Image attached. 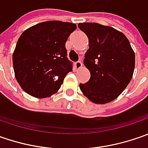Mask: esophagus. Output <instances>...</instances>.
Here are the masks:
<instances>
[{
	"instance_id": "1",
	"label": "esophagus",
	"mask_w": 148,
	"mask_h": 148,
	"mask_svg": "<svg viewBox=\"0 0 148 148\" xmlns=\"http://www.w3.org/2000/svg\"><path fill=\"white\" fill-rule=\"evenodd\" d=\"M75 66H76V68H77V69H80V68H82V61H77V62H76V63H75Z\"/></svg>"
}]
</instances>
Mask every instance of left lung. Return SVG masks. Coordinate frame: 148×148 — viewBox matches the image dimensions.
Instances as JSON below:
<instances>
[{"label":"left lung","mask_w":148,"mask_h":148,"mask_svg":"<svg viewBox=\"0 0 148 148\" xmlns=\"http://www.w3.org/2000/svg\"><path fill=\"white\" fill-rule=\"evenodd\" d=\"M89 39L84 65L90 78L80 89L95 104L115 99L127 87L134 74L135 54L122 32L98 23H79Z\"/></svg>","instance_id":"8db88e82"}]
</instances>
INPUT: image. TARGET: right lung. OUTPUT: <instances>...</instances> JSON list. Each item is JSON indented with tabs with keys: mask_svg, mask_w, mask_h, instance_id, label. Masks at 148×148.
<instances>
[{
	"mask_svg": "<svg viewBox=\"0 0 148 148\" xmlns=\"http://www.w3.org/2000/svg\"><path fill=\"white\" fill-rule=\"evenodd\" d=\"M76 29L72 23L50 20L22 33L12 60L15 78L27 94L45 98L59 90L67 73L72 71L65 44Z\"/></svg>",
	"mask_w": 148,
	"mask_h": 148,
	"instance_id": "add662e5",
	"label": "right lung"
}]
</instances>
